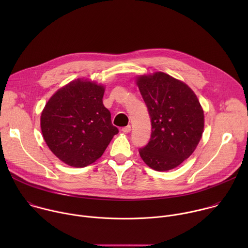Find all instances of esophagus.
Instances as JSON below:
<instances>
[{"instance_id": "esophagus-1", "label": "esophagus", "mask_w": 248, "mask_h": 248, "mask_svg": "<svg viewBox=\"0 0 248 248\" xmlns=\"http://www.w3.org/2000/svg\"><path fill=\"white\" fill-rule=\"evenodd\" d=\"M130 130H131V126L130 125H126V126L122 128V131L124 132V133H128Z\"/></svg>"}]
</instances>
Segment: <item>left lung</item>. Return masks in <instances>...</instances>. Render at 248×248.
Returning a JSON list of instances; mask_svg holds the SVG:
<instances>
[{"label":"left lung","instance_id":"1","mask_svg":"<svg viewBox=\"0 0 248 248\" xmlns=\"http://www.w3.org/2000/svg\"><path fill=\"white\" fill-rule=\"evenodd\" d=\"M137 85L151 119V137L139 149L151 169L176 168L195 150L204 128V113L194 92L164 73L137 78Z\"/></svg>","mask_w":248,"mask_h":248}]
</instances>
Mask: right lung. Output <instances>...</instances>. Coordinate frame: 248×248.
Here are the masks:
<instances>
[{"label": "right lung", "instance_id": "add662e5", "mask_svg": "<svg viewBox=\"0 0 248 248\" xmlns=\"http://www.w3.org/2000/svg\"><path fill=\"white\" fill-rule=\"evenodd\" d=\"M105 88L76 79L59 89L41 114V130L50 150L63 163L83 168L99 159L119 129L103 105Z\"/></svg>", "mask_w": 248, "mask_h": 248}]
</instances>
